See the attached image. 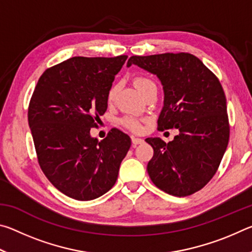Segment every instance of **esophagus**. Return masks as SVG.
<instances>
[{"mask_svg":"<svg viewBox=\"0 0 252 252\" xmlns=\"http://www.w3.org/2000/svg\"><path fill=\"white\" fill-rule=\"evenodd\" d=\"M144 142V140L141 138H135V136H132V143L136 146V144H141Z\"/></svg>","mask_w":252,"mask_h":252,"instance_id":"34e87169","label":"esophagus"}]
</instances>
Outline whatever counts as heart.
<instances>
[{
  "mask_svg": "<svg viewBox=\"0 0 252 252\" xmlns=\"http://www.w3.org/2000/svg\"><path fill=\"white\" fill-rule=\"evenodd\" d=\"M133 84L135 85V88L142 93V94H144V93H146L150 88L156 87L155 82H153L150 78H148V76H144V75H136L133 79ZM119 88H120L119 87V84H113L112 87L110 88V90L108 92V101L109 102H113L114 99H116V96L119 92ZM122 125L126 127H127V129H130L131 131H134V132L140 131L142 127L141 123L136 120V119L131 118V117L123 119Z\"/></svg>",
  "mask_w": 252,
  "mask_h": 252,
  "instance_id": "obj_1",
  "label": "heart"
}]
</instances>
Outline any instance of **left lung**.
Listing matches in <instances>:
<instances>
[{
	"instance_id": "1",
	"label": "left lung",
	"mask_w": 252,
	"mask_h": 252,
	"mask_svg": "<svg viewBox=\"0 0 252 252\" xmlns=\"http://www.w3.org/2000/svg\"><path fill=\"white\" fill-rule=\"evenodd\" d=\"M135 64L156 74L163 85L164 103L158 130H179L172 141L148 138L153 157L151 181L160 190L187 197L201 190L218 170L229 141L227 100L219 79L190 53L133 55Z\"/></svg>"
}]
</instances>
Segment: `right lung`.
Returning a JSON list of instances; mask_svg holds the SVG:
<instances>
[{
    "label": "right lung",
    "mask_w": 252,
    "mask_h": 252,
    "mask_svg": "<svg viewBox=\"0 0 252 252\" xmlns=\"http://www.w3.org/2000/svg\"><path fill=\"white\" fill-rule=\"evenodd\" d=\"M126 58H71L46 69L34 89L28 119L37 161L72 199L89 201L108 192L131 147L130 136L116 127L100 142L90 134Z\"/></svg>",
    "instance_id": "add662e5"
}]
</instances>
